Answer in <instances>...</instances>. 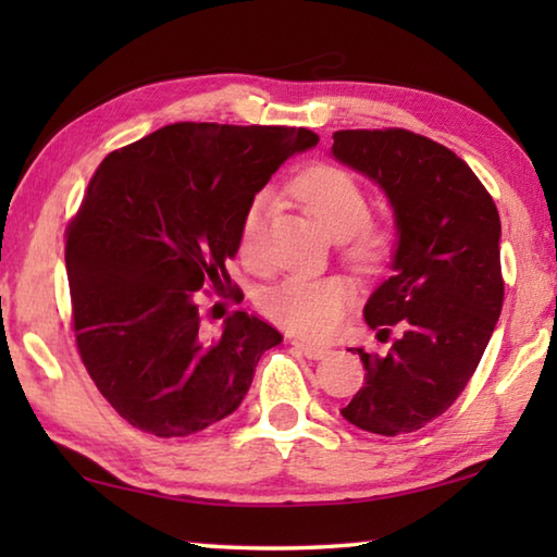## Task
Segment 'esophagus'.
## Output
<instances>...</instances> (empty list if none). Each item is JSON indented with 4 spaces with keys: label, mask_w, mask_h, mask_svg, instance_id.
Masks as SVG:
<instances>
[{
    "label": "esophagus",
    "mask_w": 557,
    "mask_h": 557,
    "mask_svg": "<svg viewBox=\"0 0 557 557\" xmlns=\"http://www.w3.org/2000/svg\"><path fill=\"white\" fill-rule=\"evenodd\" d=\"M292 346H295L299 354H305L307 358H314V361H319V358H324V356L329 354V348H326V346L307 344V342H299V338H292Z\"/></svg>",
    "instance_id": "1"
}]
</instances>
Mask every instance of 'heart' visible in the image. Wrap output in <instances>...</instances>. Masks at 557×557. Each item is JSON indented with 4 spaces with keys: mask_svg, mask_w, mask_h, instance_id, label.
<instances>
[{
    "mask_svg": "<svg viewBox=\"0 0 557 557\" xmlns=\"http://www.w3.org/2000/svg\"><path fill=\"white\" fill-rule=\"evenodd\" d=\"M289 194L314 215L322 231L334 240H344V256L361 270H373L388 258L393 231L369 221V196L342 166L314 164L289 182ZM270 201L256 196L240 219V250L248 260H260L265 238ZM262 312L289 332L324 338L342 322L351 305V287L338 277H287L262 295Z\"/></svg>",
    "mask_w": 557,
    "mask_h": 557,
    "instance_id": "b5f03b06",
    "label": "heart"
}]
</instances>
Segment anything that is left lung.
<instances>
[{
    "label": "left lung",
    "mask_w": 557,
    "mask_h": 557,
    "mask_svg": "<svg viewBox=\"0 0 557 557\" xmlns=\"http://www.w3.org/2000/svg\"><path fill=\"white\" fill-rule=\"evenodd\" d=\"M332 154L388 196L393 275L363 317L379 338L403 329L388 354L356 348L366 383L342 414L373 435H405L445 412L482 361L504 305L502 221L467 162L414 132L342 129Z\"/></svg>",
    "instance_id": "1"
}]
</instances>
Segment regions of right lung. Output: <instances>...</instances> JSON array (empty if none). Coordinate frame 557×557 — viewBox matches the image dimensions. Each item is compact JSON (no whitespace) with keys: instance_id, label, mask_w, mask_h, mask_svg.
I'll return each instance as SVG.
<instances>
[{"instance_id":"add662e5","label":"right lung","mask_w":557,"mask_h":557,"mask_svg":"<svg viewBox=\"0 0 557 557\" xmlns=\"http://www.w3.org/2000/svg\"><path fill=\"white\" fill-rule=\"evenodd\" d=\"M317 143L305 127L176 122L102 159L65 270L83 363L132 428L186 437L238 410L282 334L245 312L203 334L196 292L231 285L248 203Z\"/></svg>"}]
</instances>
